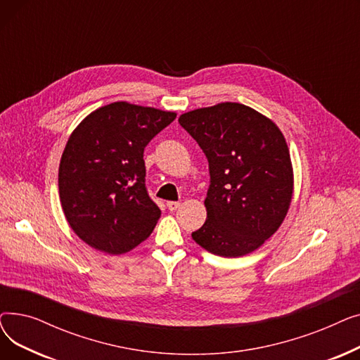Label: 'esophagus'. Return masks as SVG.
<instances>
[{"label": "esophagus", "mask_w": 360, "mask_h": 360, "mask_svg": "<svg viewBox=\"0 0 360 360\" xmlns=\"http://www.w3.org/2000/svg\"><path fill=\"white\" fill-rule=\"evenodd\" d=\"M166 205H167V209H169L170 212H175L181 204H179L178 201H167V202H166Z\"/></svg>", "instance_id": "1"}]
</instances>
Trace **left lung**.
Listing matches in <instances>:
<instances>
[{"instance_id": "obj_1", "label": "left lung", "mask_w": 360, "mask_h": 360, "mask_svg": "<svg viewBox=\"0 0 360 360\" xmlns=\"http://www.w3.org/2000/svg\"><path fill=\"white\" fill-rule=\"evenodd\" d=\"M178 121L209 160L207 219L193 239L220 257L255 251L280 228L292 201L293 170L281 131L233 102L182 113Z\"/></svg>"}]
</instances>
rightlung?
Segmentation results:
<instances>
[{
  "label": "right lung",
  "instance_id": "add662e5",
  "mask_svg": "<svg viewBox=\"0 0 360 360\" xmlns=\"http://www.w3.org/2000/svg\"><path fill=\"white\" fill-rule=\"evenodd\" d=\"M175 112L113 102L72 131L60 162L65 219L91 248L118 255L150 236L160 209L148 197L143 153Z\"/></svg>",
  "mask_w": 360,
  "mask_h": 360
}]
</instances>
